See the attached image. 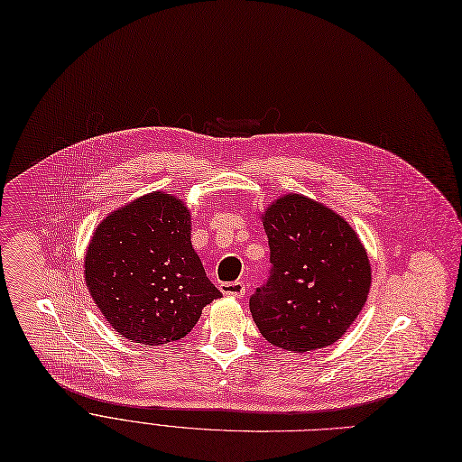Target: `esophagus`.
I'll return each mask as SVG.
<instances>
[{"mask_svg": "<svg viewBox=\"0 0 462 462\" xmlns=\"http://www.w3.org/2000/svg\"><path fill=\"white\" fill-rule=\"evenodd\" d=\"M221 292L225 296H234V298H244L245 296V284L241 281H232V282H221Z\"/></svg>", "mask_w": 462, "mask_h": 462, "instance_id": "obj_1", "label": "esophagus"}]
</instances>
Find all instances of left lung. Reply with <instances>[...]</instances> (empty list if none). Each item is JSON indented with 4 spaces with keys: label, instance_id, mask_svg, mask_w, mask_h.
I'll use <instances>...</instances> for the list:
<instances>
[{
    "label": "left lung",
    "instance_id": "left-lung-1",
    "mask_svg": "<svg viewBox=\"0 0 462 462\" xmlns=\"http://www.w3.org/2000/svg\"><path fill=\"white\" fill-rule=\"evenodd\" d=\"M262 218L272 270L249 300L254 324L290 352L333 345L367 301L365 247L341 215L301 194H286Z\"/></svg>",
    "mask_w": 462,
    "mask_h": 462
}]
</instances>
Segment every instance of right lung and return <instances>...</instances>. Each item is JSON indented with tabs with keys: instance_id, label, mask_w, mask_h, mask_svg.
Returning a JSON list of instances; mask_svg holds the SVG:
<instances>
[{
	"instance_id": "add662e5",
	"label": "right lung",
	"mask_w": 462,
	"mask_h": 462,
	"mask_svg": "<svg viewBox=\"0 0 462 462\" xmlns=\"http://www.w3.org/2000/svg\"><path fill=\"white\" fill-rule=\"evenodd\" d=\"M84 272L106 322L150 346L183 338L223 296L190 245L189 209L164 192L110 213L93 234Z\"/></svg>"
}]
</instances>
